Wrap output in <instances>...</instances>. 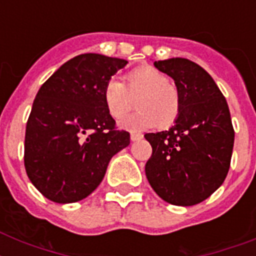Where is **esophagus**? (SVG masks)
<instances>
[{"label": "esophagus", "mask_w": 256, "mask_h": 256, "mask_svg": "<svg viewBox=\"0 0 256 256\" xmlns=\"http://www.w3.org/2000/svg\"><path fill=\"white\" fill-rule=\"evenodd\" d=\"M144 138V136L140 134V132H132V136H130V140H132V142H138V140H140Z\"/></svg>", "instance_id": "1"}]
</instances>
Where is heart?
<instances>
[{
	"instance_id": "b5f03b06",
	"label": "heart",
	"mask_w": 256,
	"mask_h": 256,
	"mask_svg": "<svg viewBox=\"0 0 256 256\" xmlns=\"http://www.w3.org/2000/svg\"><path fill=\"white\" fill-rule=\"evenodd\" d=\"M128 85L118 77H112L102 90L104 106L112 118H120L136 100L138 112L120 120V128L128 132H142L148 128L168 126L180 112V98L176 88L168 84V77L152 66H140L128 74Z\"/></svg>"
}]
</instances>
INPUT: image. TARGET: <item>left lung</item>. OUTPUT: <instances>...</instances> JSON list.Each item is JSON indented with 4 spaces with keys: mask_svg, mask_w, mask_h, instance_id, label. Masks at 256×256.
Masks as SVG:
<instances>
[{
    "mask_svg": "<svg viewBox=\"0 0 256 256\" xmlns=\"http://www.w3.org/2000/svg\"><path fill=\"white\" fill-rule=\"evenodd\" d=\"M154 66L174 80L180 112L168 130L144 136L152 148L144 172L164 200L192 206L218 190L230 168L234 128L228 104L198 64L176 57Z\"/></svg>",
    "mask_w": 256,
    "mask_h": 256,
    "instance_id": "obj_1",
    "label": "left lung"
}]
</instances>
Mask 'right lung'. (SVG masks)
I'll return each instance as SVG.
<instances>
[{"label": "right lung", "mask_w": 256, "mask_h": 256, "mask_svg": "<svg viewBox=\"0 0 256 256\" xmlns=\"http://www.w3.org/2000/svg\"><path fill=\"white\" fill-rule=\"evenodd\" d=\"M126 60L80 54L38 90L25 134V168L33 186L56 203H73L102 182L108 162L130 144L114 128L102 98L108 80Z\"/></svg>", "instance_id": "add662e5"}]
</instances>
